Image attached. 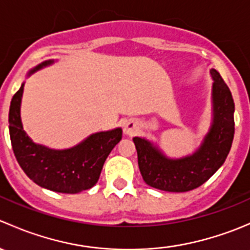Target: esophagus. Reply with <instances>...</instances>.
Returning <instances> with one entry per match:
<instances>
[{"label": "esophagus", "instance_id": "esophagus-1", "mask_svg": "<svg viewBox=\"0 0 250 250\" xmlns=\"http://www.w3.org/2000/svg\"><path fill=\"white\" fill-rule=\"evenodd\" d=\"M138 128L139 127H138V123L135 121H128L125 125V133L128 135H132L137 132Z\"/></svg>", "mask_w": 250, "mask_h": 250}]
</instances>
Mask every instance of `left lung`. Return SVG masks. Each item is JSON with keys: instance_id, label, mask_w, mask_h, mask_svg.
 Wrapping results in <instances>:
<instances>
[{"instance_id": "1", "label": "left lung", "mask_w": 250, "mask_h": 250, "mask_svg": "<svg viewBox=\"0 0 250 250\" xmlns=\"http://www.w3.org/2000/svg\"><path fill=\"white\" fill-rule=\"evenodd\" d=\"M211 102L213 122L200 147L190 156L168 158L144 138L133 141L138 152V165L144 181L151 188L169 192H186L206 183L225 162L234 135V103L228 84L215 69Z\"/></svg>"}]
</instances>
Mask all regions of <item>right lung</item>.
<instances>
[{
  "label": "right lung",
  "instance_id": "right-lung-1",
  "mask_svg": "<svg viewBox=\"0 0 250 250\" xmlns=\"http://www.w3.org/2000/svg\"><path fill=\"white\" fill-rule=\"evenodd\" d=\"M50 64L53 60L43 62L29 75ZM22 90L24 83L12 98L8 116L12 147L21 169L37 185L55 192L78 193L93 188L99 180L111 150L122 139V129L95 133L66 150H53L35 144L22 129L20 118Z\"/></svg>",
  "mask_w": 250,
  "mask_h": 250
}]
</instances>
